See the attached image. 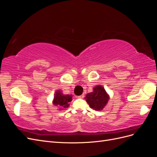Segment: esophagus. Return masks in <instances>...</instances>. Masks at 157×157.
Wrapping results in <instances>:
<instances>
[{
    "label": "esophagus",
    "mask_w": 157,
    "mask_h": 157,
    "mask_svg": "<svg viewBox=\"0 0 157 157\" xmlns=\"http://www.w3.org/2000/svg\"><path fill=\"white\" fill-rule=\"evenodd\" d=\"M84 94H82V95H80V96H78V98H80V99H83V98H84Z\"/></svg>",
    "instance_id": "obj_1"
}]
</instances>
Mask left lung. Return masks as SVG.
Wrapping results in <instances>:
<instances>
[{
    "label": "left lung",
    "instance_id": "obj_1",
    "mask_svg": "<svg viewBox=\"0 0 157 157\" xmlns=\"http://www.w3.org/2000/svg\"><path fill=\"white\" fill-rule=\"evenodd\" d=\"M85 99L92 109L101 111L107 105L109 96L102 86L98 85L94 88L92 92L86 94Z\"/></svg>",
    "mask_w": 157,
    "mask_h": 157
}]
</instances>
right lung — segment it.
<instances>
[{
  "label": "right lung",
  "instance_id": "add662e5",
  "mask_svg": "<svg viewBox=\"0 0 157 157\" xmlns=\"http://www.w3.org/2000/svg\"><path fill=\"white\" fill-rule=\"evenodd\" d=\"M72 101L71 95H64L60 90L56 92L53 100V104L56 106H58L61 109L67 108L69 106V102Z\"/></svg>",
  "mask_w": 157,
  "mask_h": 157
}]
</instances>
